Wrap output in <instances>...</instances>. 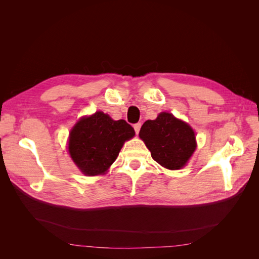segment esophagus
Listing matches in <instances>:
<instances>
[{"label": "esophagus", "instance_id": "1", "mask_svg": "<svg viewBox=\"0 0 259 259\" xmlns=\"http://www.w3.org/2000/svg\"><path fill=\"white\" fill-rule=\"evenodd\" d=\"M140 127H142V123H136V124L134 125V130H135V132H136V134H138V133H139Z\"/></svg>", "mask_w": 259, "mask_h": 259}]
</instances>
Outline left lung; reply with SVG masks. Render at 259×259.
I'll list each match as a JSON object with an SVG mask.
<instances>
[{
    "label": "left lung",
    "mask_w": 259,
    "mask_h": 259,
    "mask_svg": "<svg viewBox=\"0 0 259 259\" xmlns=\"http://www.w3.org/2000/svg\"><path fill=\"white\" fill-rule=\"evenodd\" d=\"M139 137L150 150L152 159L171 170L183 168L197 148L190 125L168 112H161L155 120L146 121Z\"/></svg>",
    "instance_id": "left-lung-1"
}]
</instances>
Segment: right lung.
<instances>
[{"label":"right lung","mask_w":259,"mask_h":259,"mask_svg":"<svg viewBox=\"0 0 259 259\" xmlns=\"http://www.w3.org/2000/svg\"><path fill=\"white\" fill-rule=\"evenodd\" d=\"M134 136L135 131L126 121H114L97 111L75 123L69 135L68 150L84 175H104L116 160L124 143Z\"/></svg>","instance_id":"obj_1"}]
</instances>
